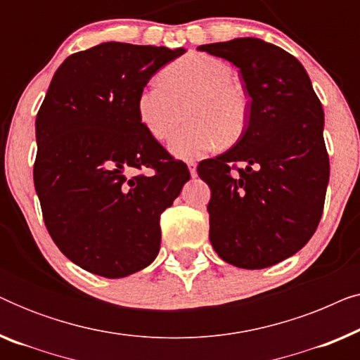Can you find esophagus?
Masks as SVG:
<instances>
[{
	"mask_svg": "<svg viewBox=\"0 0 360 360\" xmlns=\"http://www.w3.org/2000/svg\"><path fill=\"white\" fill-rule=\"evenodd\" d=\"M186 165H188L191 176H196V162L195 160H188V162H186Z\"/></svg>",
	"mask_w": 360,
	"mask_h": 360,
	"instance_id": "34e87169",
	"label": "esophagus"
}]
</instances>
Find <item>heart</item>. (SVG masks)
<instances>
[{"label":"heart","mask_w":360,"mask_h":360,"mask_svg":"<svg viewBox=\"0 0 360 360\" xmlns=\"http://www.w3.org/2000/svg\"><path fill=\"white\" fill-rule=\"evenodd\" d=\"M228 63L203 52H190L169 63L160 83H152L137 98V116L157 141L174 136L170 150L181 159L203 155L224 144H234L248 129L250 100Z\"/></svg>","instance_id":"heart-1"}]
</instances>
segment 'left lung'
Returning <instances> with one entry per match:
<instances>
[{"label":"left lung","instance_id":"1","mask_svg":"<svg viewBox=\"0 0 360 360\" xmlns=\"http://www.w3.org/2000/svg\"><path fill=\"white\" fill-rule=\"evenodd\" d=\"M198 51L234 63L250 98L243 137L196 169L211 188V245L236 267H270L298 252L321 219L329 180L321 101L302 63L260 39Z\"/></svg>","mask_w":360,"mask_h":360}]
</instances>
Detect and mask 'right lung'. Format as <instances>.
Instances as JSON below:
<instances>
[{
	"label": "right lung",
	"instance_id": "obj_1",
	"mask_svg": "<svg viewBox=\"0 0 360 360\" xmlns=\"http://www.w3.org/2000/svg\"><path fill=\"white\" fill-rule=\"evenodd\" d=\"M184 49L105 42L65 58L36 117L34 186L53 243L88 272L120 278L160 249V214L190 180L141 124L137 98Z\"/></svg>",
	"mask_w": 360,
	"mask_h": 360
}]
</instances>
